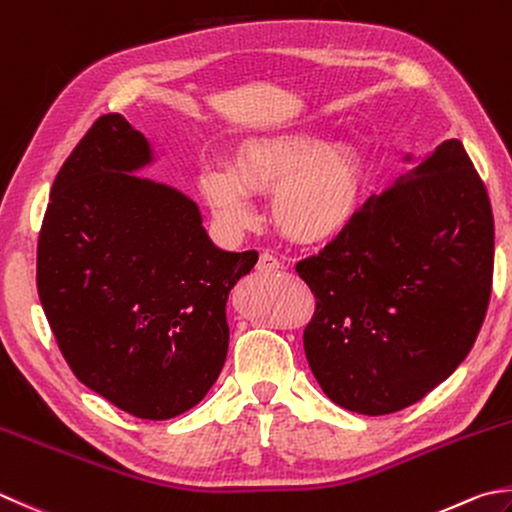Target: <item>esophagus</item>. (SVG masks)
Listing matches in <instances>:
<instances>
[{
	"instance_id": "obj_1",
	"label": "esophagus",
	"mask_w": 512,
	"mask_h": 512,
	"mask_svg": "<svg viewBox=\"0 0 512 512\" xmlns=\"http://www.w3.org/2000/svg\"><path fill=\"white\" fill-rule=\"evenodd\" d=\"M256 269L258 272H265V274H269V272H278V269H281V263H278V258H274L272 254H260L258 256V263H256Z\"/></svg>"
}]
</instances>
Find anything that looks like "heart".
<instances>
[{
    "instance_id": "b5f03b06",
    "label": "heart",
    "mask_w": 512,
    "mask_h": 512,
    "mask_svg": "<svg viewBox=\"0 0 512 512\" xmlns=\"http://www.w3.org/2000/svg\"><path fill=\"white\" fill-rule=\"evenodd\" d=\"M200 194L231 231L252 225L249 194L269 191V218L303 245L343 236L363 209L365 165L347 140L325 144L314 131H285L247 140L229 169H207Z\"/></svg>"
}]
</instances>
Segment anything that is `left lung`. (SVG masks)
<instances>
[{
    "label": "left lung",
    "mask_w": 512,
    "mask_h": 512,
    "mask_svg": "<svg viewBox=\"0 0 512 512\" xmlns=\"http://www.w3.org/2000/svg\"><path fill=\"white\" fill-rule=\"evenodd\" d=\"M493 263L484 180L464 144L446 140L296 265L316 298L303 345L323 392L370 417L421 401L475 345Z\"/></svg>",
    "instance_id": "left-lung-1"
}]
</instances>
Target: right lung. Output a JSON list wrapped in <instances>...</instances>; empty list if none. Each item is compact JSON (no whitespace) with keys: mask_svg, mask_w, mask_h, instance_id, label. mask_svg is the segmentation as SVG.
<instances>
[{"mask_svg":"<svg viewBox=\"0 0 512 512\" xmlns=\"http://www.w3.org/2000/svg\"><path fill=\"white\" fill-rule=\"evenodd\" d=\"M153 153L106 113L66 158L37 240V292L66 363L138 419L194 408L229 347L227 296L258 252L211 243L198 205L133 171Z\"/></svg>","mask_w":512,"mask_h":512,"instance_id":"obj_1","label":"right lung"}]
</instances>
